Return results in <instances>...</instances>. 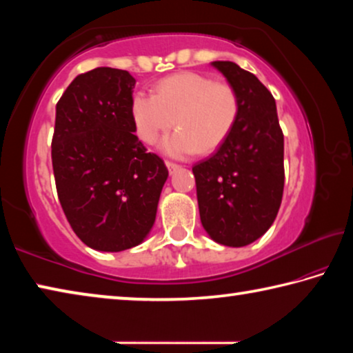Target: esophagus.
Returning a JSON list of instances; mask_svg holds the SVG:
<instances>
[{"mask_svg": "<svg viewBox=\"0 0 353 353\" xmlns=\"http://www.w3.org/2000/svg\"><path fill=\"white\" fill-rule=\"evenodd\" d=\"M166 168H168V171H170V174H174V172L181 168V165H177V163H172V162H168V160H166Z\"/></svg>", "mask_w": 353, "mask_h": 353, "instance_id": "obj_1", "label": "esophagus"}]
</instances>
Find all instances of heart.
Returning <instances> with one entry per match:
<instances>
[{
	"label": "heart",
	"mask_w": 353,
	"mask_h": 353,
	"mask_svg": "<svg viewBox=\"0 0 353 353\" xmlns=\"http://www.w3.org/2000/svg\"><path fill=\"white\" fill-rule=\"evenodd\" d=\"M130 112L137 135L149 145L176 123L179 129L160 148L172 157H187L223 145L240 115V98L230 83L187 71L160 81L155 94L137 92Z\"/></svg>",
	"instance_id": "heart-1"
}]
</instances>
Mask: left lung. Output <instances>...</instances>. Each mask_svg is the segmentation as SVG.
Wrapping results in <instances>:
<instances>
[{"mask_svg": "<svg viewBox=\"0 0 353 353\" xmlns=\"http://www.w3.org/2000/svg\"><path fill=\"white\" fill-rule=\"evenodd\" d=\"M212 65L240 98V115L212 157L193 166L201 223L212 240L241 248L272 225L283 196V132L276 99L256 76L229 61Z\"/></svg>", "mask_w": 353, "mask_h": 353, "instance_id": "obj_1", "label": "left lung"}]
</instances>
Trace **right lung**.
I'll return each mask as SVG.
<instances>
[{
  "mask_svg": "<svg viewBox=\"0 0 353 353\" xmlns=\"http://www.w3.org/2000/svg\"><path fill=\"white\" fill-rule=\"evenodd\" d=\"M134 87L129 71L99 67L76 76L56 105L59 201L79 240L103 252L145 240L168 179L163 160L134 134Z\"/></svg>",
  "mask_w": 353,
  "mask_h": 353,
  "instance_id": "1",
  "label": "right lung"
}]
</instances>
